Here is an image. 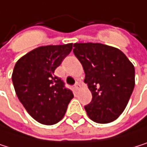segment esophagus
Segmentation results:
<instances>
[{
    "label": "esophagus",
    "instance_id": "1",
    "mask_svg": "<svg viewBox=\"0 0 147 147\" xmlns=\"http://www.w3.org/2000/svg\"><path fill=\"white\" fill-rule=\"evenodd\" d=\"M80 88H81L80 84H79V83H77V84H75V89H76V90H80Z\"/></svg>",
    "mask_w": 147,
    "mask_h": 147
}]
</instances>
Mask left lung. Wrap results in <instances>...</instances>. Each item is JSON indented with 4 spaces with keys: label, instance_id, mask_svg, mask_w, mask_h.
Returning a JSON list of instances; mask_svg holds the SVG:
<instances>
[{
    "label": "left lung",
    "instance_id": "8db88e82",
    "mask_svg": "<svg viewBox=\"0 0 147 147\" xmlns=\"http://www.w3.org/2000/svg\"><path fill=\"white\" fill-rule=\"evenodd\" d=\"M82 63L92 93L84 106L89 117L105 124L116 120L124 111L135 84L134 66L119 49L100 43H76L73 49Z\"/></svg>",
    "mask_w": 147,
    "mask_h": 147
}]
</instances>
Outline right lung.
<instances>
[{
    "mask_svg": "<svg viewBox=\"0 0 147 147\" xmlns=\"http://www.w3.org/2000/svg\"><path fill=\"white\" fill-rule=\"evenodd\" d=\"M71 50L72 44L40 46L15 63L12 81L16 95L28 114L41 124L61 121L74 97L63 81L54 75Z\"/></svg>",
    "mask_w": 147,
    "mask_h": 147,
    "instance_id": "add662e5",
    "label": "right lung"
}]
</instances>
